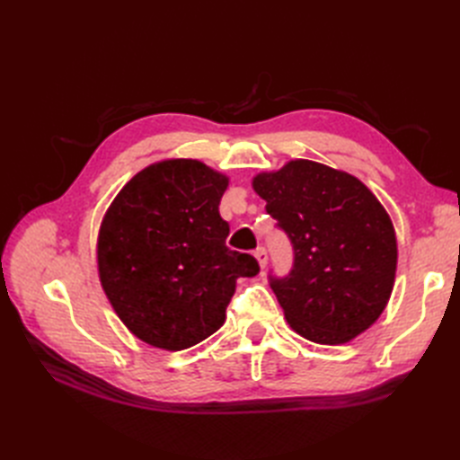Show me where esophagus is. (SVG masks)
<instances>
[{"label":"esophagus","mask_w":460,"mask_h":460,"mask_svg":"<svg viewBox=\"0 0 460 460\" xmlns=\"http://www.w3.org/2000/svg\"><path fill=\"white\" fill-rule=\"evenodd\" d=\"M255 259H257V262H259V267H261V269L267 267V262H269L267 249H264V247H259L257 252H255Z\"/></svg>","instance_id":"obj_1"}]
</instances>
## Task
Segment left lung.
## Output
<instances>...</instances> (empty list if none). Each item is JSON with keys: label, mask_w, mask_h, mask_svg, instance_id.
I'll list each match as a JSON object with an SVG mask.
<instances>
[{"label": "left lung", "mask_w": 460, "mask_h": 460, "mask_svg": "<svg viewBox=\"0 0 460 460\" xmlns=\"http://www.w3.org/2000/svg\"><path fill=\"white\" fill-rule=\"evenodd\" d=\"M252 186L294 243V270L270 284L288 324L314 343L353 341L395 284L397 238L384 205L353 174L309 159L259 172Z\"/></svg>", "instance_id": "1"}]
</instances>
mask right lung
I'll list each match as a JSON object with an SVG mask.
<instances>
[{"mask_svg": "<svg viewBox=\"0 0 460 460\" xmlns=\"http://www.w3.org/2000/svg\"><path fill=\"white\" fill-rule=\"evenodd\" d=\"M230 178L198 159L157 161L111 201L97 232V276L137 340L182 351L215 333L252 255L230 252L220 198Z\"/></svg>", "mask_w": 460, "mask_h": 460, "instance_id": "right-lung-1", "label": "right lung"}]
</instances>
